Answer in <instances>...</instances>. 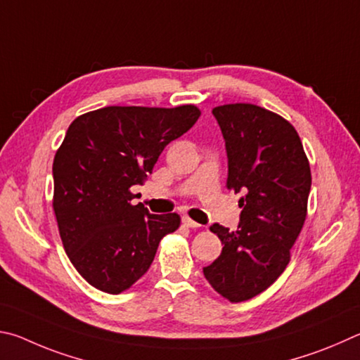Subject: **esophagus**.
<instances>
[{"label":"esophagus","mask_w":360,"mask_h":360,"mask_svg":"<svg viewBox=\"0 0 360 360\" xmlns=\"http://www.w3.org/2000/svg\"><path fill=\"white\" fill-rule=\"evenodd\" d=\"M181 223H184L186 228H193V229H196V228H200V224L199 223H196V221H193L191 218H188V217H184V219H181Z\"/></svg>","instance_id":"esophagus-1"}]
</instances>
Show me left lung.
Instances as JSON below:
<instances>
[{"instance_id": "left-lung-1", "label": "left lung", "mask_w": 360, "mask_h": 360, "mask_svg": "<svg viewBox=\"0 0 360 360\" xmlns=\"http://www.w3.org/2000/svg\"><path fill=\"white\" fill-rule=\"evenodd\" d=\"M212 112L228 151L226 186L242 194V213L237 231L210 228L223 251L204 276L224 299L243 302L274 285L291 261L307 218L310 162L297 131L278 113L247 103Z\"/></svg>"}]
</instances>
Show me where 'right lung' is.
<instances>
[{
    "label": "right lung",
    "mask_w": 360,
    "mask_h": 360,
    "mask_svg": "<svg viewBox=\"0 0 360 360\" xmlns=\"http://www.w3.org/2000/svg\"><path fill=\"white\" fill-rule=\"evenodd\" d=\"M200 117L196 105L172 109L109 105L69 124L53 160V212L75 270L99 291L120 294L150 269L176 213L151 215L132 205L161 151Z\"/></svg>",
    "instance_id": "add662e5"
}]
</instances>
